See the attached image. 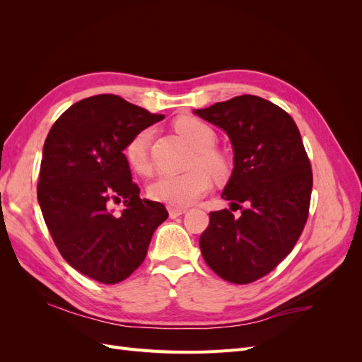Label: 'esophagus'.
<instances>
[{
  "label": "esophagus",
  "mask_w": 362,
  "mask_h": 362,
  "mask_svg": "<svg viewBox=\"0 0 362 362\" xmlns=\"http://www.w3.org/2000/svg\"><path fill=\"white\" fill-rule=\"evenodd\" d=\"M168 211H169V216H170V218H175V217H178V216H181V214H184L185 211V208H178V206H172V205H169L168 206Z\"/></svg>",
  "instance_id": "esophagus-1"
}]
</instances>
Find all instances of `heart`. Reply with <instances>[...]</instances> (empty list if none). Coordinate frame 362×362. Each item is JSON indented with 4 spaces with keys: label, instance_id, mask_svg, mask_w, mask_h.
Instances as JSON below:
<instances>
[{
    "label": "heart",
    "instance_id": "1",
    "mask_svg": "<svg viewBox=\"0 0 362 362\" xmlns=\"http://www.w3.org/2000/svg\"><path fill=\"white\" fill-rule=\"evenodd\" d=\"M175 128L196 149L194 164H201L216 178L226 177L229 172V164L222 152L214 149L217 134L210 124L193 116H182L175 122ZM151 128L140 129L139 133L128 140L124 149L125 158L131 169H134L139 173H146L151 169ZM210 185L211 180L208 177V173L196 168L181 175H161L158 180L149 185L148 194L151 199L157 202L172 206H187L205 194Z\"/></svg>",
    "mask_w": 362,
    "mask_h": 362
}]
</instances>
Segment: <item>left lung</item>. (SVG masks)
<instances>
[{
  "mask_svg": "<svg viewBox=\"0 0 362 362\" xmlns=\"http://www.w3.org/2000/svg\"><path fill=\"white\" fill-rule=\"evenodd\" d=\"M226 131L234 170L222 198L231 210L210 213L199 238L216 275L233 284L266 276L293 250L308 221L313 170L293 117L254 95L194 112ZM243 214L234 218L233 211Z\"/></svg>",
  "mask_w": 362,
  "mask_h": 362,
  "instance_id": "left-lung-1",
  "label": "left lung"
}]
</instances>
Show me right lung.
<instances>
[{"instance_id":"right-lung-1","label":"right lung","mask_w":362,"mask_h":362,"mask_svg":"<svg viewBox=\"0 0 362 362\" xmlns=\"http://www.w3.org/2000/svg\"><path fill=\"white\" fill-rule=\"evenodd\" d=\"M163 117L95 95L71 105L43 145L37 201L48 231L69 266L101 284L127 279L169 216L163 204L140 198L124 156L131 137ZM120 199L126 210L115 216L107 205Z\"/></svg>"}]
</instances>
